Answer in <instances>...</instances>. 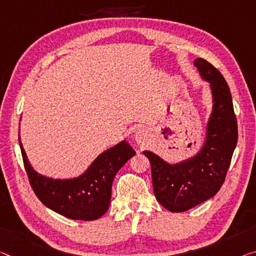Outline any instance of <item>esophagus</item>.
Here are the masks:
<instances>
[{
  "instance_id": "1",
  "label": "esophagus",
  "mask_w": 256,
  "mask_h": 256,
  "mask_svg": "<svg viewBox=\"0 0 256 256\" xmlns=\"http://www.w3.org/2000/svg\"><path fill=\"white\" fill-rule=\"evenodd\" d=\"M135 140L137 143H144V142H146L148 140V132L144 130V129L138 128L137 130L135 132Z\"/></svg>"
}]
</instances>
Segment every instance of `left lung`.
<instances>
[{
    "label": "left lung",
    "mask_w": 256,
    "mask_h": 256,
    "mask_svg": "<svg viewBox=\"0 0 256 256\" xmlns=\"http://www.w3.org/2000/svg\"><path fill=\"white\" fill-rule=\"evenodd\" d=\"M194 65L202 80L210 84L213 103L202 148L190 158L175 164L152 151H143L151 162L156 198L172 213L186 212L218 194L238 140L232 97L226 81L202 58H196Z\"/></svg>",
    "instance_id": "obj_1"
}]
</instances>
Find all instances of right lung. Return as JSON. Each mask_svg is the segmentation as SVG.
<instances>
[{
  "label": "right lung",
  "mask_w": 256,
  "mask_h": 256,
  "mask_svg": "<svg viewBox=\"0 0 256 256\" xmlns=\"http://www.w3.org/2000/svg\"><path fill=\"white\" fill-rule=\"evenodd\" d=\"M19 145L30 183L43 205L65 218L81 221H92L106 213L114 176L136 154L124 140L100 153L78 178L60 180L42 175L32 167L22 144L20 129Z\"/></svg>",
  "instance_id": "obj_1"
}]
</instances>
